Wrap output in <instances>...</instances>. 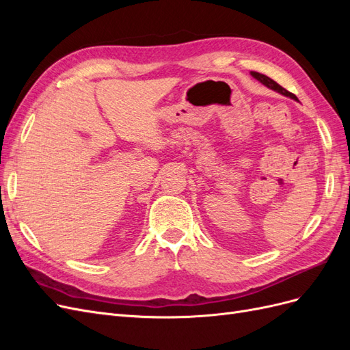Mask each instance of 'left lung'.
Instances as JSON below:
<instances>
[{"label": "left lung", "instance_id": "1", "mask_svg": "<svg viewBox=\"0 0 350 350\" xmlns=\"http://www.w3.org/2000/svg\"><path fill=\"white\" fill-rule=\"evenodd\" d=\"M251 76H252L254 79H256V80H258L261 84H264V86H266V88H269V89H271V90H274V92H278V93L283 94V96H286V98H291V99H293V100H298V98H296L293 93H291V92H288L286 89H283V88L280 86V84H278L276 81L271 80L270 77L264 76V74H260V72H256V71H251Z\"/></svg>", "mask_w": 350, "mask_h": 350}]
</instances>
